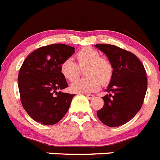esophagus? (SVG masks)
Returning <instances> with one entry per match:
<instances>
[{"mask_svg": "<svg viewBox=\"0 0 160 160\" xmlns=\"http://www.w3.org/2000/svg\"><path fill=\"white\" fill-rule=\"evenodd\" d=\"M86 96H87V98H88V99H92V98H94V97H95L93 95H91V94H87Z\"/></svg>", "mask_w": 160, "mask_h": 160, "instance_id": "esophagus-1", "label": "esophagus"}]
</instances>
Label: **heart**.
I'll return each instance as SVG.
<instances>
[{
  "mask_svg": "<svg viewBox=\"0 0 160 160\" xmlns=\"http://www.w3.org/2000/svg\"><path fill=\"white\" fill-rule=\"evenodd\" d=\"M77 64L72 60L65 59L60 66L62 75L68 81H73L79 77L80 68H85L88 77L73 82L70 90L75 93L87 94L95 92L101 87V83L107 85L111 81L114 67L107 58L100 57L98 50L85 47L77 53Z\"/></svg>",
  "mask_w": 160,
  "mask_h": 160,
  "instance_id": "heart-1",
  "label": "heart"
}]
</instances>
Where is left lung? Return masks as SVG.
Returning <instances> with one entry per match:
<instances>
[{
  "mask_svg": "<svg viewBox=\"0 0 160 160\" xmlns=\"http://www.w3.org/2000/svg\"><path fill=\"white\" fill-rule=\"evenodd\" d=\"M114 67V74L102 97L104 105L97 111L98 119L110 127L130 121L141 110L147 91L146 71L135 54L110 44H96Z\"/></svg>",
  "mask_w": 160,
  "mask_h": 160,
  "instance_id": "1",
  "label": "left lung"
}]
</instances>
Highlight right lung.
I'll use <instances>...</instances> for the list:
<instances>
[{"mask_svg":"<svg viewBox=\"0 0 160 160\" xmlns=\"http://www.w3.org/2000/svg\"><path fill=\"white\" fill-rule=\"evenodd\" d=\"M75 53L65 44H51L27 57L18 76L20 100L28 115L46 125L58 123L68 111L75 95L61 90L68 87L61 64Z\"/></svg>","mask_w":160,"mask_h":160,"instance_id":"right-lung-1","label":"right lung"}]
</instances>
